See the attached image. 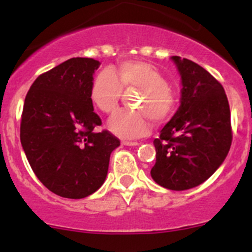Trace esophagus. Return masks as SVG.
<instances>
[{
	"instance_id": "obj_1",
	"label": "esophagus",
	"mask_w": 252,
	"mask_h": 252,
	"mask_svg": "<svg viewBox=\"0 0 252 252\" xmlns=\"http://www.w3.org/2000/svg\"><path fill=\"white\" fill-rule=\"evenodd\" d=\"M139 141H130V140H124L123 141V145H126V146H136L139 145Z\"/></svg>"
}]
</instances>
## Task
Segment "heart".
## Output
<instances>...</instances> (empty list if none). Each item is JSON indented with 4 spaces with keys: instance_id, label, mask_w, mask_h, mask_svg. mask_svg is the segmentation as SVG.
I'll use <instances>...</instances> for the list:
<instances>
[{
    "instance_id": "b5f03b06",
    "label": "heart",
    "mask_w": 252,
    "mask_h": 252,
    "mask_svg": "<svg viewBox=\"0 0 252 252\" xmlns=\"http://www.w3.org/2000/svg\"><path fill=\"white\" fill-rule=\"evenodd\" d=\"M131 89L140 94L134 104L138 111L116 112L108 123L112 133L123 139L146 135L149 118L156 124L165 123L177 109V97L165 75L141 60H123L111 70H101L92 80L90 98L96 108L109 114L118 107L123 90Z\"/></svg>"
}]
</instances>
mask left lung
I'll return each mask as SVG.
<instances>
[{
	"instance_id": "left-lung-1",
	"label": "left lung",
	"mask_w": 252,
	"mask_h": 252,
	"mask_svg": "<svg viewBox=\"0 0 252 252\" xmlns=\"http://www.w3.org/2000/svg\"><path fill=\"white\" fill-rule=\"evenodd\" d=\"M182 79L181 106L154 140L151 177L162 187L183 191L211 177L233 140L230 108L220 82L188 59L172 56Z\"/></svg>"
}]
</instances>
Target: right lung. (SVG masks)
Here are the masks:
<instances>
[{
  "mask_svg": "<svg viewBox=\"0 0 252 252\" xmlns=\"http://www.w3.org/2000/svg\"><path fill=\"white\" fill-rule=\"evenodd\" d=\"M99 63L72 58L39 75L21 118V143L32 170L49 191L80 199L106 180L109 156L121 141L101 126L90 89Z\"/></svg>",
  "mask_w": 252,
  "mask_h": 252,
  "instance_id": "add662e5",
  "label": "right lung"
}]
</instances>
